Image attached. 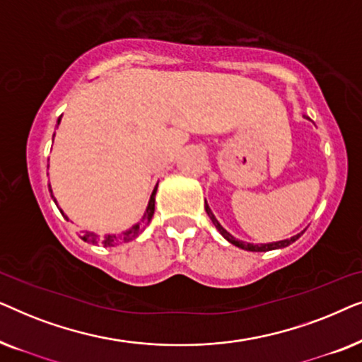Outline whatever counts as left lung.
Segmentation results:
<instances>
[{"label":"left lung","mask_w":362,"mask_h":362,"mask_svg":"<svg viewBox=\"0 0 362 362\" xmlns=\"http://www.w3.org/2000/svg\"><path fill=\"white\" fill-rule=\"evenodd\" d=\"M206 212H207V216L211 217V221H212V224L216 226V229L221 232L222 235H224V239H227L230 242V244H234L235 247H239V249H244V250H250V252H267V250H274V249H284V247H288L290 244H293V242L298 239V237L303 234V232H301V234H298V235H293V237H290V239H286V240H280V242H274V244H257V245H254V244H247V242H242V240H237L235 237H232L229 232H227L224 227H222L219 222H217V219L214 217V214H212L211 212V209H209V206L206 204Z\"/></svg>","instance_id":"1"}]
</instances>
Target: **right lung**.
I'll list each match as a JSON object with an SVG mask.
<instances>
[{"label":"right lung","mask_w":362,"mask_h":362,"mask_svg":"<svg viewBox=\"0 0 362 362\" xmlns=\"http://www.w3.org/2000/svg\"><path fill=\"white\" fill-rule=\"evenodd\" d=\"M57 122H61V118H59ZM156 187H158V185H156ZM156 187L155 189H153V192H151V197H150V202H148V207H146V212H145V216L141 217V221L138 222V224H135L133 227H130V229L128 230H125V232H122V234H118V235H105V237H97L95 234H93V232H83V234L81 235V239L83 240V242H88V244H102L103 247H113V245H117V244H125V242H130V240H133L135 239V237H138L143 232V229H145V227L150 224V221H151V217H153V214H155V194H156ZM51 191V189H49ZM51 196H52V191H51ZM54 197V196H52ZM56 201V199H54ZM67 219V217H66Z\"/></svg>","instance_id":"obj_1"}]
</instances>
